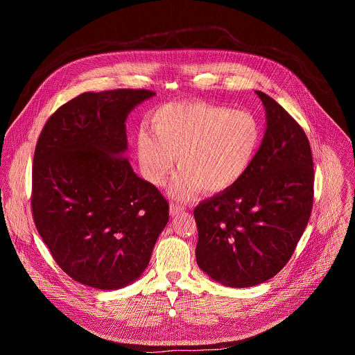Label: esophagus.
Listing matches in <instances>:
<instances>
[{"label": "esophagus", "instance_id": "obj_1", "mask_svg": "<svg viewBox=\"0 0 355 355\" xmlns=\"http://www.w3.org/2000/svg\"><path fill=\"white\" fill-rule=\"evenodd\" d=\"M180 212H182V208H181V207L170 205V215H171V216H175V215H178Z\"/></svg>", "mask_w": 355, "mask_h": 355}]
</instances>
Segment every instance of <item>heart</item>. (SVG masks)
Wrapping results in <instances>:
<instances>
[{
  "label": "heart",
  "instance_id": "1",
  "mask_svg": "<svg viewBox=\"0 0 355 355\" xmlns=\"http://www.w3.org/2000/svg\"><path fill=\"white\" fill-rule=\"evenodd\" d=\"M150 130L136 135L141 175L163 187L178 156L180 171L168 193L189 200L200 189L222 193L247 173L261 140L260 121L250 112L207 101H180L159 107L148 118Z\"/></svg>",
  "mask_w": 355,
  "mask_h": 355
}]
</instances>
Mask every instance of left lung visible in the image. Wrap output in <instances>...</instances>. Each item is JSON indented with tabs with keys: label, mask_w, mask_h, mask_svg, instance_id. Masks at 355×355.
I'll use <instances>...</instances> for the list:
<instances>
[{
	"label": "left lung",
	"mask_w": 355,
	"mask_h": 355,
	"mask_svg": "<svg viewBox=\"0 0 355 355\" xmlns=\"http://www.w3.org/2000/svg\"><path fill=\"white\" fill-rule=\"evenodd\" d=\"M266 132L244 177L202 200L193 216L195 257L211 279L250 288L275 277L289 261L313 205V160L296 121L261 91Z\"/></svg>",
	"instance_id": "1"
}]
</instances>
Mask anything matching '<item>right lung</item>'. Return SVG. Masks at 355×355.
Masks as SVG:
<instances>
[{"instance_id":"add662e5","label":"right lung","mask_w":355,"mask_h":355,"mask_svg":"<svg viewBox=\"0 0 355 355\" xmlns=\"http://www.w3.org/2000/svg\"><path fill=\"white\" fill-rule=\"evenodd\" d=\"M148 89L84 92L46 122L33 157L32 214L60 268L115 291L137 281L168 222V202L132 168L126 119Z\"/></svg>"}]
</instances>
